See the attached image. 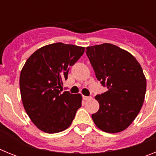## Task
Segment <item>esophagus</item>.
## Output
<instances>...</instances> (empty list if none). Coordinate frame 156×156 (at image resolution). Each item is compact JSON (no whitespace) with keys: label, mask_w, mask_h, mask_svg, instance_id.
<instances>
[{"label":"esophagus","mask_w":156,"mask_h":156,"mask_svg":"<svg viewBox=\"0 0 156 156\" xmlns=\"http://www.w3.org/2000/svg\"><path fill=\"white\" fill-rule=\"evenodd\" d=\"M83 99L85 101H87V100H90V99H91V97H89V96H83Z\"/></svg>","instance_id":"34e87169"}]
</instances>
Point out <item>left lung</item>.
Instances as JSON below:
<instances>
[{"label": "left lung", "instance_id": "obj_1", "mask_svg": "<svg viewBox=\"0 0 156 156\" xmlns=\"http://www.w3.org/2000/svg\"><path fill=\"white\" fill-rule=\"evenodd\" d=\"M86 54L96 78L108 90L97 94L99 110L91 117L107 133L127 128L138 115L146 92V79L137 59L112 44L87 47Z\"/></svg>", "mask_w": 156, "mask_h": 156}]
</instances>
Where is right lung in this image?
<instances>
[{
	"mask_svg": "<svg viewBox=\"0 0 156 156\" xmlns=\"http://www.w3.org/2000/svg\"><path fill=\"white\" fill-rule=\"evenodd\" d=\"M85 48L63 43L46 45L27 60L20 74L22 101L27 115L41 130L55 133L71 125L82 97L63 91L73 66Z\"/></svg>",
	"mask_w": 156,
	"mask_h": 156,
	"instance_id": "right-lung-1",
	"label": "right lung"
}]
</instances>
